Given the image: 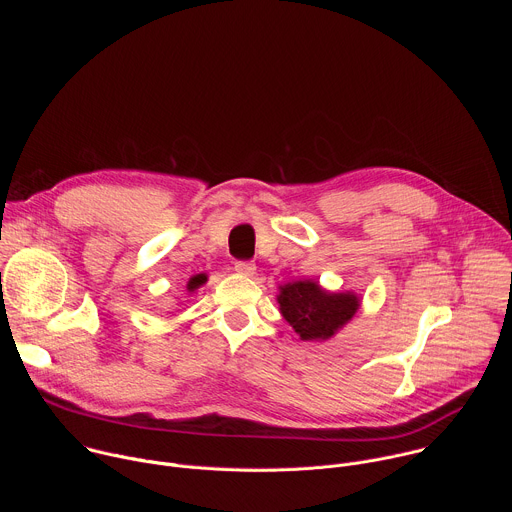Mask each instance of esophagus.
<instances>
[{"instance_id":"1","label":"esophagus","mask_w":512,"mask_h":512,"mask_svg":"<svg viewBox=\"0 0 512 512\" xmlns=\"http://www.w3.org/2000/svg\"><path fill=\"white\" fill-rule=\"evenodd\" d=\"M255 263L253 261H237L235 263V271L241 273V275H247V277H253L255 275Z\"/></svg>"}]
</instances>
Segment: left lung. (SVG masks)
Returning a JSON list of instances; mask_svg holds the SVG:
<instances>
[{
    "instance_id": "1",
    "label": "left lung",
    "mask_w": 512,
    "mask_h": 512,
    "mask_svg": "<svg viewBox=\"0 0 512 512\" xmlns=\"http://www.w3.org/2000/svg\"><path fill=\"white\" fill-rule=\"evenodd\" d=\"M279 312L302 340H328L356 314L360 300L352 291L332 294L318 281L279 285Z\"/></svg>"
}]
</instances>
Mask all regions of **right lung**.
I'll list each match as a JSON object with an SVG mask.
<instances>
[{
    "label": "right lung",
    "mask_w": 512,
    "mask_h": 512,
    "mask_svg": "<svg viewBox=\"0 0 512 512\" xmlns=\"http://www.w3.org/2000/svg\"><path fill=\"white\" fill-rule=\"evenodd\" d=\"M202 283H206V273H198V275L190 277V281H188V291L198 289Z\"/></svg>",
    "instance_id": "add662e5"
}]
</instances>
